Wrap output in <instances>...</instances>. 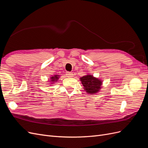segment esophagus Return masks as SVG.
I'll return each mask as SVG.
<instances>
[{
    "label": "esophagus",
    "mask_w": 148,
    "mask_h": 148,
    "mask_svg": "<svg viewBox=\"0 0 148 148\" xmlns=\"http://www.w3.org/2000/svg\"><path fill=\"white\" fill-rule=\"evenodd\" d=\"M66 75H67V77H69V78H72V77H73V73L69 72H67V73H66Z\"/></svg>",
    "instance_id": "esophagus-1"
}]
</instances>
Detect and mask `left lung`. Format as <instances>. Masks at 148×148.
Listing matches in <instances>:
<instances>
[{"instance_id": "8db88e82", "label": "left lung", "mask_w": 148, "mask_h": 148, "mask_svg": "<svg viewBox=\"0 0 148 148\" xmlns=\"http://www.w3.org/2000/svg\"><path fill=\"white\" fill-rule=\"evenodd\" d=\"M79 79L83 86L84 90L90 94H95L99 92L103 83L102 81L90 74L82 76Z\"/></svg>"}]
</instances>
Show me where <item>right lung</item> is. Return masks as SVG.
Returning a JSON list of instances; mask_svg holds the SVG:
<instances>
[{"label": "right lung", "instance_id": "right-lung-1", "mask_svg": "<svg viewBox=\"0 0 148 148\" xmlns=\"http://www.w3.org/2000/svg\"><path fill=\"white\" fill-rule=\"evenodd\" d=\"M59 76L60 75H54L53 76H51V78L49 79V80H50L49 81V82H51L50 83L51 84H53V83H54L55 82H57L58 80L59 79V78L60 77Z\"/></svg>", "mask_w": 148, "mask_h": 148}]
</instances>
